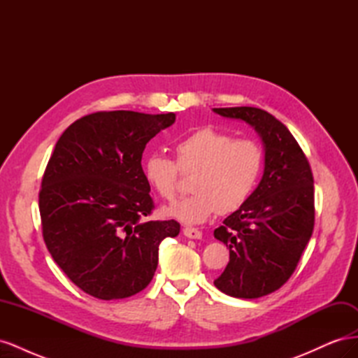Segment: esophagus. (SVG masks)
I'll return each instance as SVG.
<instances>
[{
  "label": "esophagus",
  "instance_id": "obj_1",
  "mask_svg": "<svg viewBox=\"0 0 358 358\" xmlns=\"http://www.w3.org/2000/svg\"><path fill=\"white\" fill-rule=\"evenodd\" d=\"M183 234L189 237V239H201L203 236V233L199 229H192V227H185V229H183Z\"/></svg>",
  "mask_w": 358,
  "mask_h": 358
}]
</instances>
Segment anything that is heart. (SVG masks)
Masks as SVG:
<instances>
[{"instance_id": "b5f03b06", "label": "heart", "mask_w": 358, "mask_h": 358, "mask_svg": "<svg viewBox=\"0 0 358 358\" xmlns=\"http://www.w3.org/2000/svg\"><path fill=\"white\" fill-rule=\"evenodd\" d=\"M175 161L150 154L143 161V178L162 200H175L180 173L192 175L191 196L164 209L182 224L208 221L216 212L230 213L252 196L263 170V150L252 140L233 138L203 127L173 146Z\"/></svg>"}]
</instances>
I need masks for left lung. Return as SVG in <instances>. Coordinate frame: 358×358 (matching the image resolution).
<instances>
[{
    "label": "left lung",
    "mask_w": 358,
    "mask_h": 358,
    "mask_svg": "<svg viewBox=\"0 0 358 358\" xmlns=\"http://www.w3.org/2000/svg\"><path fill=\"white\" fill-rule=\"evenodd\" d=\"M241 119L264 145V173L252 196L213 231L230 249V262L215 287L231 297L258 299L282 287L294 273L315 222L309 161L288 128L257 107H220Z\"/></svg>",
    "instance_id": "obj_1"
}]
</instances>
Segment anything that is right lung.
<instances>
[{
    "label": "right lung",
    "instance_id": "1",
    "mask_svg": "<svg viewBox=\"0 0 358 358\" xmlns=\"http://www.w3.org/2000/svg\"><path fill=\"white\" fill-rule=\"evenodd\" d=\"M175 113L96 112L73 122L41 180L43 239L73 284L100 300L134 296L158 266V248L180 224L149 221L154 200L143 178L146 143Z\"/></svg>",
    "mask_w": 358,
    "mask_h": 358
}]
</instances>
